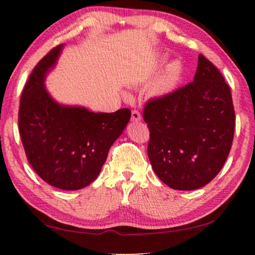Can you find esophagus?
Segmentation results:
<instances>
[{
  "label": "esophagus",
  "instance_id": "1",
  "mask_svg": "<svg viewBox=\"0 0 255 255\" xmlns=\"http://www.w3.org/2000/svg\"><path fill=\"white\" fill-rule=\"evenodd\" d=\"M141 120V116H140V113L137 110H132V114H131V121L132 122H140Z\"/></svg>",
  "mask_w": 255,
  "mask_h": 255
}]
</instances>
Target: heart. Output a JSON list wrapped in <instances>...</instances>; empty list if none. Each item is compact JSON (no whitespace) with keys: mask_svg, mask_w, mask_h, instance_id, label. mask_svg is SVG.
Here are the masks:
<instances>
[{"mask_svg":"<svg viewBox=\"0 0 255 255\" xmlns=\"http://www.w3.org/2000/svg\"><path fill=\"white\" fill-rule=\"evenodd\" d=\"M181 76H182V66L180 65V62H173L167 67L166 72L153 83L149 93L155 97L168 95L175 90L180 83Z\"/></svg>","mask_w":255,"mask_h":255,"instance_id":"heart-1","label":"heart"}]
</instances>
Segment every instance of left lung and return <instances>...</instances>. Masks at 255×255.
<instances>
[{"label":"left lung","instance_id":"1","mask_svg":"<svg viewBox=\"0 0 255 255\" xmlns=\"http://www.w3.org/2000/svg\"><path fill=\"white\" fill-rule=\"evenodd\" d=\"M148 159L176 190L204 187L221 172L235 133L231 90L217 67L198 55L194 81L145 104Z\"/></svg>","mask_w":255,"mask_h":255}]
</instances>
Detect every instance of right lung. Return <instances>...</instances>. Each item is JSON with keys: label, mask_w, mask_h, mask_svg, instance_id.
Wrapping results in <instances>:
<instances>
[{"label": "right lung", "mask_w": 255, "mask_h": 255, "mask_svg": "<svg viewBox=\"0 0 255 255\" xmlns=\"http://www.w3.org/2000/svg\"><path fill=\"white\" fill-rule=\"evenodd\" d=\"M62 47L58 45L48 52L31 73L20 97L18 128L34 172L59 189L78 190L99 176L111 145L130 121L131 111L93 113L55 102L44 82Z\"/></svg>", "instance_id": "right-lung-1"}]
</instances>
